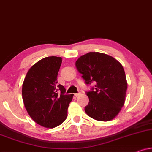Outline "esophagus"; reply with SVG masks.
<instances>
[{
    "label": "esophagus",
    "mask_w": 152,
    "mask_h": 152,
    "mask_svg": "<svg viewBox=\"0 0 152 152\" xmlns=\"http://www.w3.org/2000/svg\"><path fill=\"white\" fill-rule=\"evenodd\" d=\"M80 94H81V93L80 92H78V93L74 94V96H75L76 97H77V96H80Z\"/></svg>",
    "instance_id": "1"
}]
</instances>
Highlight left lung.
Wrapping results in <instances>:
<instances>
[{
    "instance_id": "8db88e82",
    "label": "left lung",
    "mask_w": 152,
    "mask_h": 152,
    "mask_svg": "<svg viewBox=\"0 0 152 152\" xmlns=\"http://www.w3.org/2000/svg\"><path fill=\"white\" fill-rule=\"evenodd\" d=\"M76 67L85 84L95 83V86L85 92L89 97L86 114L99 121L114 118L124 105L127 89L121 64L111 56L92 52L81 56Z\"/></svg>"
}]
</instances>
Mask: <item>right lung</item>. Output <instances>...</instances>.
I'll use <instances>...</instances> for the list:
<instances>
[{
    "label": "right lung",
    "mask_w": 152,
    "mask_h": 152,
    "mask_svg": "<svg viewBox=\"0 0 152 152\" xmlns=\"http://www.w3.org/2000/svg\"><path fill=\"white\" fill-rule=\"evenodd\" d=\"M61 57L49 56L38 61L26 74L22 88L25 109L36 123L53 128L63 123L74 94H65L63 85H58Z\"/></svg>",
    "instance_id": "obj_1"
}]
</instances>
